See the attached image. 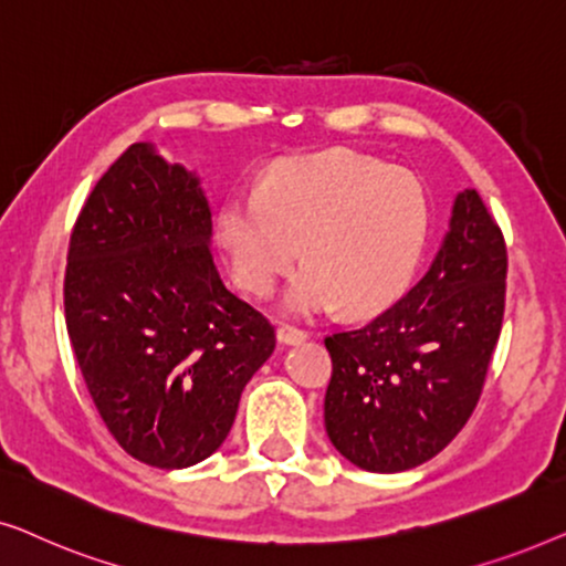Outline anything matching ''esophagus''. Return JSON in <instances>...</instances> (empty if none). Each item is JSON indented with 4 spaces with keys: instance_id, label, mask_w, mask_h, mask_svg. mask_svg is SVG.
<instances>
[{
    "instance_id": "1",
    "label": "esophagus",
    "mask_w": 566,
    "mask_h": 566,
    "mask_svg": "<svg viewBox=\"0 0 566 566\" xmlns=\"http://www.w3.org/2000/svg\"><path fill=\"white\" fill-rule=\"evenodd\" d=\"M306 339V332L298 329V327H291V324H283V327H277V343L283 345H298Z\"/></svg>"
}]
</instances>
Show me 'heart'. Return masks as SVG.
Returning a JSON list of instances; mask_svg holds the SVG:
<instances>
[{"instance_id":"b5f03b06","label":"heart","mask_w":566,"mask_h":566,"mask_svg":"<svg viewBox=\"0 0 566 566\" xmlns=\"http://www.w3.org/2000/svg\"><path fill=\"white\" fill-rule=\"evenodd\" d=\"M428 229L415 175L347 149L277 161L260 192L231 196L219 213L231 273L252 296H270L301 252L306 268L285 293L293 314L389 308L412 283Z\"/></svg>"}]
</instances>
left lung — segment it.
Segmentation results:
<instances>
[{
	"mask_svg": "<svg viewBox=\"0 0 566 566\" xmlns=\"http://www.w3.org/2000/svg\"><path fill=\"white\" fill-rule=\"evenodd\" d=\"M505 277V237L479 192L463 190L422 281L363 327L324 337V428L347 461L394 474L459 436L497 347Z\"/></svg>",
	"mask_w": 566,
	"mask_h": 566,
	"instance_id": "left-lung-1",
	"label": "left lung"
}]
</instances>
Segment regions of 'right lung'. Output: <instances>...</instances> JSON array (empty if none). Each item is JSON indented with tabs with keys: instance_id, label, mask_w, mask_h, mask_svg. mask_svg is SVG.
I'll return each mask as SVG.
<instances>
[{
	"instance_id": "1",
	"label": "right lung",
	"mask_w": 566,
	"mask_h": 566,
	"mask_svg": "<svg viewBox=\"0 0 566 566\" xmlns=\"http://www.w3.org/2000/svg\"><path fill=\"white\" fill-rule=\"evenodd\" d=\"M200 180L130 144L69 239L64 312L99 417L136 461L185 469L227 440L275 329L223 285Z\"/></svg>"
}]
</instances>
